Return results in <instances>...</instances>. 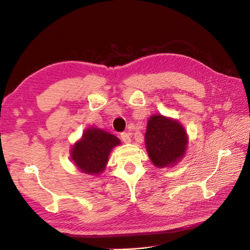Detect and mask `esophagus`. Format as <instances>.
I'll return each mask as SVG.
<instances>
[{"instance_id":"1","label":"esophagus","mask_w":250,"mask_h":250,"mask_svg":"<svg viewBox=\"0 0 250 250\" xmlns=\"http://www.w3.org/2000/svg\"><path fill=\"white\" fill-rule=\"evenodd\" d=\"M121 141H123L125 144H130L131 143V136H130V133H121Z\"/></svg>"}]
</instances>
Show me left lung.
I'll return each instance as SVG.
<instances>
[{
    "label": "left lung",
    "instance_id": "8db88e82",
    "mask_svg": "<svg viewBox=\"0 0 250 250\" xmlns=\"http://www.w3.org/2000/svg\"><path fill=\"white\" fill-rule=\"evenodd\" d=\"M188 136L177 119L155 114L148 119L145 145L152 164L158 168L172 167L187 153Z\"/></svg>",
    "mask_w": 250,
    "mask_h": 250
}]
</instances>
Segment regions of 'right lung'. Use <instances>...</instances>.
I'll use <instances>...</instances> for the list:
<instances>
[{"instance_id": "add662e5", "label": "right lung", "mask_w": 250, "mask_h": 250, "mask_svg": "<svg viewBox=\"0 0 250 250\" xmlns=\"http://www.w3.org/2000/svg\"><path fill=\"white\" fill-rule=\"evenodd\" d=\"M118 137L99 127L90 126L70 149V159L80 171L87 175H100L105 170L112 150L120 145Z\"/></svg>"}]
</instances>
